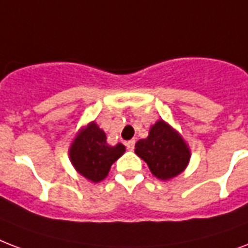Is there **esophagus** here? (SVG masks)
<instances>
[{"instance_id":"1","label":"esophagus","mask_w":248,"mask_h":248,"mask_svg":"<svg viewBox=\"0 0 248 248\" xmlns=\"http://www.w3.org/2000/svg\"><path fill=\"white\" fill-rule=\"evenodd\" d=\"M126 148H127L128 151H132V149L135 148V140L126 141Z\"/></svg>"}]
</instances>
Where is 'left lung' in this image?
<instances>
[{"label": "left lung", "mask_w": 248, "mask_h": 248, "mask_svg": "<svg viewBox=\"0 0 248 248\" xmlns=\"http://www.w3.org/2000/svg\"><path fill=\"white\" fill-rule=\"evenodd\" d=\"M135 154L147 162L155 177L164 181L178 175L190 160L186 143L164 121L151 127L147 139L138 141Z\"/></svg>", "instance_id": "obj_1"}]
</instances>
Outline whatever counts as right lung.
Returning a JSON list of instances; mask_svg holds the SVG:
<instances>
[{
    "label": "right lung",
    "instance_id": "obj_1",
    "mask_svg": "<svg viewBox=\"0 0 248 248\" xmlns=\"http://www.w3.org/2000/svg\"><path fill=\"white\" fill-rule=\"evenodd\" d=\"M124 145L111 147L105 132L92 122L83 128L70 148V160L79 173L92 182L103 181L113 162L124 155Z\"/></svg>",
    "mask_w": 248,
    "mask_h": 248
}]
</instances>
